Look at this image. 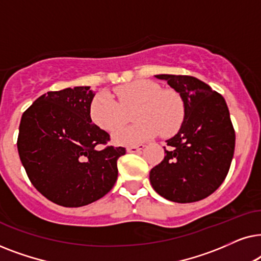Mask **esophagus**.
<instances>
[{"mask_svg": "<svg viewBox=\"0 0 261 261\" xmlns=\"http://www.w3.org/2000/svg\"><path fill=\"white\" fill-rule=\"evenodd\" d=\"M145 147V145H137V146H129V147H127V152L129 153H137V152H140L142 148Z\"/></svg>", "mask_w": 261, "mask_h": 261, "instance_id": "esophagus-1", "label": "esophagus"}]
</instances>
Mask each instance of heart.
Here are the masks:
<instances>
[{"label":"heart","instance_id":"1","mask_svg":"<svg viewBox=\"0 0 261 261\" xmlns=\"http://www.w3.org/2000/svg\"><path fill=\"white\" fill-rule=\"evenodd\" d=\"M117 102L108 92H99L90 105V117L96 126L114 132L126 122L127 112L135 110L137 122L121 128L113 135V141L121 146H135L159 133L171 137L181 127L185 119V103L177 91L162 90L155 82L140 80L116 88Z\"/></svg>","mask_w":261,"mask_h":261}]
</instances>
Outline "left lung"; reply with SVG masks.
<instances>
[{
	"mask_svg": "<svg viewBox=\"0 0 261 261\" xmlns=\"http://www.w3.org/2000/svg\"><path fill=\"white\" fill-rule=\"evenodd\" d=\"M184 99L185 119L167 140L170 149L149 172L152 188L177 203L212 195L227 177L234 155L235 132L227 103L208 84L191 76L156 74Z\"/></svg>",
	"mask_w": 261,
	"mask_h": 261,
	"instance_id": "left-lung-1",
	"label": "left lung"
}]
</instances>
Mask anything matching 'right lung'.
<instances>
[{
	"label": "right lung",
	"instance_id": "add662e5",
	"mask_svg": "<svg viewBox=\"0 0 261 261\" xmlns=\"http://www.w3.org/2000/svg\"><path fill=\"white\" fill-rule=\"evenodd\" d=\"M90 87L48 91L22 114L17 151L33 187L67 208L87 205L108 194L117 179L124 147L107 146L106 130L92 123Z\"/></svg>",
	"mask_w": 261,
	"mask_h": 261
}]
</instances>
